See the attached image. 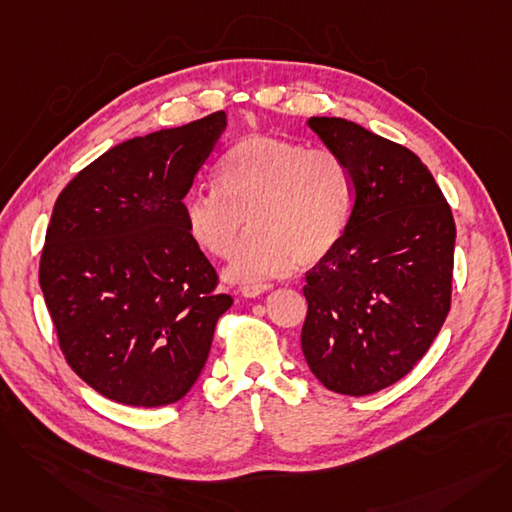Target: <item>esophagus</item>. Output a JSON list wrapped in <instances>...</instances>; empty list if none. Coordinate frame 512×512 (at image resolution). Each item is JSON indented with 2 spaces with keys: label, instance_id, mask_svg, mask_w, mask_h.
<instances>
[{
  "label": "esophagus",
  "instance_id": "34e87169",
  "mask_svg": "<svg viewBox=\"0 0 512 512\" xmlns=\"http://www.w3.org/2000/svg\"><path fill=\"white\" fill-rule=\"evenodd\" d=\"M267 290H272V284H249V286H242L240 292H242V297L255 299V297H259V294H263Z\"/></svg>",
  "mask_w": 512,
  "mask_h": 512
}]
</instances>
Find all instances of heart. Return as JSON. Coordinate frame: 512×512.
<instances>
[{
	"instance_id": "1",
	"label": "heart",
	"mask_w": 512,
	"mask_h": 512,
	"mask_svg": "<svg viewBox=\"0 0 512 512\" xmlns=\"http://www.w3.org/2000/svg\"><path fill=\"white\" fill-rule=\"evenodd\" d=\"M351 180L342 157L328 147L253 134L238 141L213 176L211 193L184 201V226L195 245L230 257L242 228L251 226L226 267V278L255 284L324 259L340 240Z\"/></svg>"
}]
</instances>
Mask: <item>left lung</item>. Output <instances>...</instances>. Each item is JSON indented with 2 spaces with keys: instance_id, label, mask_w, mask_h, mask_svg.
Returning a JSON list of instances; mask_svg holds the SVG:
<instances>
[{
  "instance_id": "1",
  "label": "left lung",
  "mask_w": 512,
  "mask_h": 512,
  "mask_svg": "<svg viewBox=\"0 0 512 512\" xmlns=\"http://www.w3.org/2000/svg\"><path fill=\"white\" fill-rule=\"evenodd\" d=\"M307 124L342 157L355 201L336 247L305 274L301 346L328 390L365 396L405 378L438 336L456 226L413 151L344 118Z\"/></svg>"
}]
</instances>
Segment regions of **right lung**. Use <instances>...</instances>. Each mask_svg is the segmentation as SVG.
<instances>
[{
	"instance_id": "add662e5",
	"label": "right lung",
	"mask_w": 512,
	"mask_h": 512,
	"mask_svg": "<svg viewBox=\"0 0 512 512\" xmlns=\"http://www.w3.org/2000/svg\"><path fill=\"white\" fill-rule=\"evenodd\" d=\"M226 114L124 141L53 205L39 284L66 363L130 407L178 402L197 382L232 297L184 226V197Z\"/></svg>"
}]
</instances>
